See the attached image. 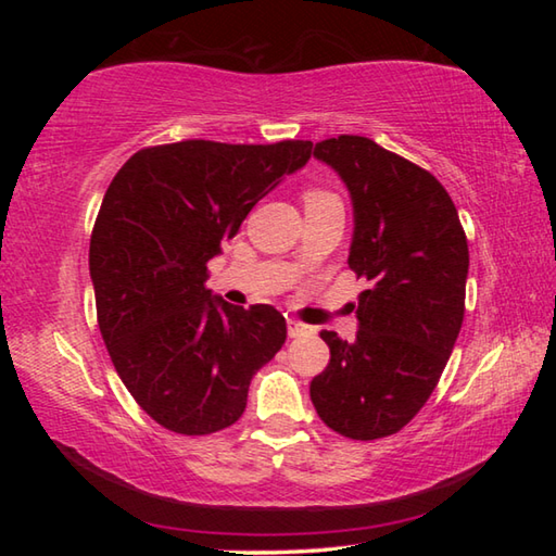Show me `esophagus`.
I'll return each mask as SVG.
<instances>
[{
  "mask_svg": "<svg viewBox=\"0 0 556 556\" xmlns=\"http://www.w3.org/2000/svg\"><path fill=\"white\" fill-rule=\"evenodd\" d=\"M308 331H312V326L301 324V321H296V318H289V336L291 338H299V336H304Z\"/></svg>",
  "mask_w": 556,
  "mask_h": 556,
  "instance_id": "obj_1",
  "label": "esophagus"
}]
</instances>
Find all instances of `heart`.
<instances>
[{
	"label": "heart",
	"instance_id": "obj_1",
	"mask_svg": "<svg viewBox=\"0 0 556 556\" xmlns=\"http://www.w3.org/2000/svg\"><path fill=\"white\" fill-rule=\"evenodd\" d=\"M316 195H328V191H308L306 199H316Z\"/></svg>",
	"mask_w": 556,
	"mask_h": 556
}]
</instances>
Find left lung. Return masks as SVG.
I'll return each mask as SVG.
<instances>
[{
  "label": "left lung",
  "instance_id": "1",
  "mask_svg": "<svg viewBox=\"0 0 556 556\" xmlns=\"http://www.w3.org/2000/svg\"><path fill=\"white\" fill-rule=\"evenodd\" d=\"M351 191L355 230L348 267L368 279L355 341L321 331L331 348L312 402L341 437L375 441L417 417L444 372L464 324L468 242L446 188L368 137L316 142Z\"/></svg>",
  "mask_w": 556,
  "mask_h": 556
}]
</instances>
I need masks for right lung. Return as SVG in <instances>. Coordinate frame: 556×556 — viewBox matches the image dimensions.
<instances>
[{
	"label": "right lung",
	"mask_w": 556,
	"mask_h": 556,
	"mask_svg": "<svg viewBox=\"0 0 556 556\" xmlns=\"http://www.w3.org/2000/svg\"><path fill=\"white\" fill-rule=\"evenodd\" d=\"M312 147L186 139L139 149L108 186L90 235L98 326L119 380L164 429L235 425L255 372L285 345L275 306H230L205 279L220 242Z\"/></svg>",
	"instance_id": "1"
}]
</instances>
